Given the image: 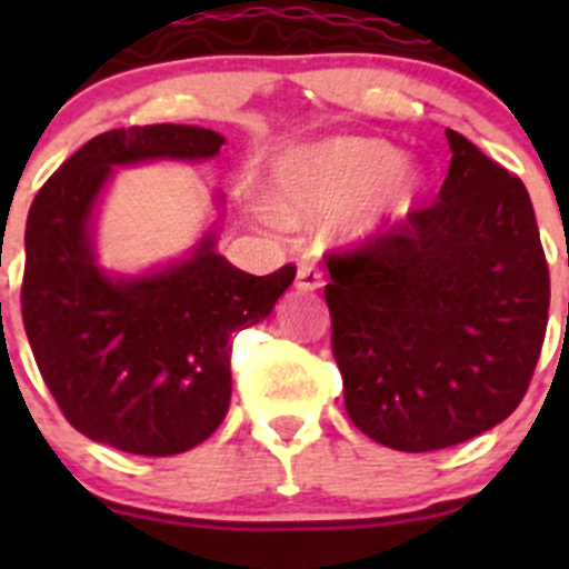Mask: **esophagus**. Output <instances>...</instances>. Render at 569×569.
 Masks as SVG:
<instances>
[{"label": "esophagus", "instance_id": "esophagus-1", "mask_svg": "<svg viewBox=\"0 0 569 569\" xmlns=\"http://www.w3.org/2000/svg\"><path fill=\"white\" fill-rule=\"evenodd\" d=\"M321 286V272L317 263L311 261V258H306V261L297 263V289L302 291H313Z\"/></svg>", "mask_w": 569, "mask_h": 569}]
</instances>
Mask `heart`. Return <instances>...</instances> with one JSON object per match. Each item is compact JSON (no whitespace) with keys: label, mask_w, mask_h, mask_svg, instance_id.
Instances as JSON below:
<instances>
[{"label":"heart","mask_w":569,"mask_h":569,"mask_svg":"<svg viewBox=\"0 0 569 569\" xmlns=\"http://www.w3.org/2000/svg\"><path fill=\"white\" fill-rule=\"evenodd\" d=\"M272 198L256 194L252 209L267 226L332 217L347 244H369L393 231L418 206L427 173L380 137L338 134L286 148L269 168Z\"/></svg>","instance_id":"obj_1"}]
</instances>
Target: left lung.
Here are the masks:
<instances>
[{
	"instance_id": "left-lung-1",
	"label": "left lung",
	"mask_w": 569,
	"mask_h": 569,
	"mask_svg": "<svg viewBox=\"0 0 569 569\" xmlns=\"http://www.w3.org/2000/svg\"><path fill=\"white\" fill-rule=\"evenodd\" d=\"M438 200L369 248L330 258L325 286L343 405L396 451L465 443L523 399L550 278L523 181L446 129Z\"/></svg>"
}]
</instances>
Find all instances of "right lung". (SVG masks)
Here are the masks:
<instances>
[{
	"label": "right lung",
	"mask_w": 569,
	"mask_h": 569,
	"mask_svg": "<svg viewBox=\"0 0 569 569\" xmlns=\"http://www.w3.org/2000/svg\"><path fill=\"white\" fill-rule=\"evenodd\" d=\"M226 146L203 126L112 129L84 142L32 200L21 313L62 416L96 443L170 457L203 443L231 405V336L272 313L297 269L242 272L217 250V220L183 256L142 272L99 261L96 222L114 170L209 162Z\"/></svg>",
	"instance_id": "1"
}]
</instances>
